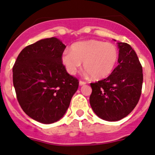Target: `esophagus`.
Listing matches in <instances>:
<instances>
[{
	"mask_svg": "<svg viewBox=\"0 0 155 155\" xmlns=\"http://www.w3.org/2000/svg\"><path fill=\"white\" fill-rule=\"evenodd\" d=\"M85 84H86V83H85V82H84V81H81L79 82V85H85Z\"/></svg>",
	"mask_w": 155,
	"mask_h": 155,
	"instance_id": "1",
	"label": "esophagus"
}]
</instances>
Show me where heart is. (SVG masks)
Returning <instances> with one entry per match:
<instances>
[{
	"label": "heart",
	"mask_w": 155,
	"mask_h": 155,
	"mask_svg": "<svg viewBox=\"0 0 155 155\" xmlns=\"http://www.w3.org/2000/svg\"><path fill=\"white\" fill-rule=\"evenodd\" d=\"M71 51L65 50L61 54V63L68 73L75 74L83 67L94 80L108 77L117 63L119 51L110 43L96 40L80 41L71 45Z\"/></svg>",
	"instance_id": "obj_1"
}]
</instances>
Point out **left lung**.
<instances>
[{
	"label": "left lung",
	"instance_id": "obj_1",
	"mask_svg": "<svg viewBox=\"0 0 155 155\" xmlns=\"http://www.w3.org/2000/svg\"><path fill=\"white\" fill-rule=\"evenodd\" d=\"M118 65L102 81L91 83L90 104L98 117L117 121L128 115L139 102L143 70L137 54L130 45L118 42Z\"/></svg>",
	"mask_w": 155,
	"mask_h": 155
}]
</instances>
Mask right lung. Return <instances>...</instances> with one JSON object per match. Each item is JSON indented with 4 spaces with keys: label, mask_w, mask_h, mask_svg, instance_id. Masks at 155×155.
Listing matches in <instances>:
<instances>
[{
    "label": "right lung",
    "mask_w": 155,
    "mask_h": 155,
    "mask_svg": "<svg viewBox=\"0 0 155 155\" xmlns=\"http://www.w3.org/2000/svg\"><path fill=\"white\" fill-rule=\"evenodd\" d=\"M65 48L56 38L42 39L25 47L13 67L19 105L29 117L44 124L64 115L79 85L61 63Z\"/></svg>",
    "instance_id": "right-lung-1"
}]
</instances>
